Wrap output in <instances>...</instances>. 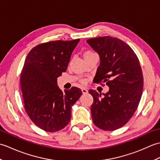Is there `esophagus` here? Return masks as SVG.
Returning a JSON list of instances; mask_svg holds the SVG:
<instances>
[{
  "label": "esophagus",
  "instance_id": "1",
  "mask_svg": "<svg viewBox=\"0 0 160 160\" xmlns=\"http://www.w3.org/2000/svg\"><path fill=\"white\" fill-rule=\"evenodd\" d=\"M82 92L83 94H87L88 93V90L85 88H82Z\"/></svg>",
  "mask_w": 160,
  "mask_h": 160
}]
</instances>
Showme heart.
<instances>
[{
    "label": "heart",
    "instance_id": "1",
    "mask_svg": "<svg viewBox=\"0 0 160 160\" xmlns=\"http://www.w3.org/2000/svg\"><path fill=\"white\" fill-rule=\"evenodd\" d=\"M94 54H96V53L93 52L92 51H86V52L84 53V58L86 59V58H89V57H90L91 56L94 55ZM81 82H82V83H84V82H85V80H82V81H81Z\"/></svg>",
    "mask_w": 160,
    "mask_h": 160
}]
</instances>
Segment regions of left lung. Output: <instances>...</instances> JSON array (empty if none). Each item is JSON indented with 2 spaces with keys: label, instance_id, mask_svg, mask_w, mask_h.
<instances>
[{
  "label": "left lung",
  "instance_id": "obj_1",
  "mask_svg": "<svg viewBox=\"0 0 160 160\" xmlns=\"http://www.w3.org/2000/svg\"><path fill=\"white\" fill-rule=\"evenodd\" d=\"M87 42L100 58L94 82L109 87L104 96L89 91L93 98L92 120L102 130L115 131L129 121L141 100L144 78L140 61L131 47L117 38L98 37Z\"/></svg>",
  "mask_w": 160,
  "mask_h": 160
}]
</instances>
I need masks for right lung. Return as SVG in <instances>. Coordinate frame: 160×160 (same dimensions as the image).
Wrapping results in <instances>:
<instances>
[{
	"label": "right lung",
	"instance_id": "1",
	"mask_svg": "<svg viewBox=\"0 0 160 160\" xmlns=\"http://www.w3.org/2000/svg\"><path fill=\"white\" fill-rule=\"evenodd\" d=\"M80 39L39 44L30 51L20 74L24 107L31 120L47 132L64 128L71 120V107L82 91L73 87L62 91L57 78L65 72Z\"/></svg>",
	"mask_w": 160,
	"mask_h": 160
}]
</instances>
